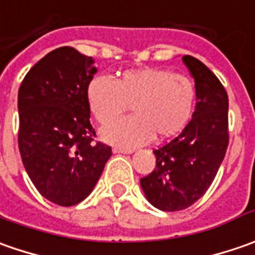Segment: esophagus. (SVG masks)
Returning a JSON list of instances; mask_svg holds the SVG:
<instances>
[{
	"label": "esophagus",
	"mask_w": 255,
	"mask_h": 255,
	"mask_svg": "<svg viewBox=\"0 0 255 255\" xmlns=\"http://www.w3.org/2000/svg\"><path fill=\"white\" fill-rule=\"evenodd\" d=\"M113 153H125V154H130V153H133V149H125V147H113Z\"/></svg>",
	"instance_id": "34e87169"
}]
</instances>
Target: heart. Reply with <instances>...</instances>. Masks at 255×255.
I'll use <instances>...</instances> for the list:
<instances>
[{"label": "heart", "instance_id": "b5f03b06", "mask_svg": "<svg viewBox=\"0 0 255 255\" xmlns=\"http://www.w3.org/2000/svg\"><path fill=\"white\" fill-rule=\"evenodd\" d=\"M194 99L190 78L149 66L125 71L115 81L95 76L86 88L88 106L102 125L131 105L134 115L101 130L103 140L128 147L150 142L154 134L166 139L180 133L193 115Z\"/></svg>", "mask_w": 255, "mask_h": 255}]
</instances>
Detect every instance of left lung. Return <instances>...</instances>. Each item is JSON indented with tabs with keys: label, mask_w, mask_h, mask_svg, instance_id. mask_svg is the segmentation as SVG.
<instances>
[{
	"label": "left lung",
	"mask_w": 255,
	"mask_h": 255,
	"mask_svg": "<svg viewBox=\"0 0 255 255\" xmlns=\"http://www.w3.org/2000/svg\"><path fill=\"white\" fill-rule=\"evenodd\" d=\"M194 79L191 121L171 142L154 150L156 167L140 179L149 203L163 211L184 210L210 187L229 146V96L219 78L190 55L181 58Z\"/></svg>",
	"instance_id": "8db88e82"
}]
</instances>
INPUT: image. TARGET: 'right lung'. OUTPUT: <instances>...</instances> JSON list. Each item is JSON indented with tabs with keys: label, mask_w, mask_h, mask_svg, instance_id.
<instances>
[{
	"label": "right lung",
	"mask_w": 255,
	"mask_h": 255,
	"mask_svg": "<svg viewBox=\"0 0 255 255\" xmlns=\"http://www.w3.org/2000/svg\"><path fill=\"white\" fill-rule=\"evenodd\" d=\"M98 72L93 59L72 46L46 54L18 91V146L36 190L58 206L85 200L112 149L93 143L86 88Z\"/></svg>",
	"instance_id": "obj_1"
}]
</instances>
